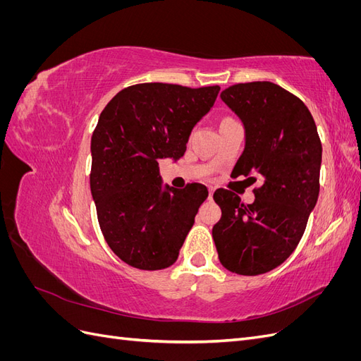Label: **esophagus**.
Listing matches in <instances>:
<instances>
[{"label": "esophagus", "mask_w": 361, "mask_h": 361, "mask_svg": "<svg viewBox=\"0 0 361 361\" xmlns=\"http://www.w3.org/2000/svg\"><path fill=\"white\" fill-rule=\"evenodd\" d=\"M214 191H215V187H212V185H211V187H209V197H212Z\"/></svg>", "instance_id": "obj_1"}]
</instances>
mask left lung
Returning a JSON list of instances; mask_svg holds the SVG:
<instances>
[{
  "mask_svg": "<svg viewBox=\"0 0 361 361\" xmlns=\"http://www.w3.org/2000/svg\"><path fill=\"white\" fill-rule=\"evenodd\" d=\"M223 102L241 118L245 147L233 173L260 178L256 199L245 204L218 188L221 220L212 236L221 265L259 276L281 265L297 248L318 202L322 145L309 108L269 81L231 85Z\"/></svg>",
  "mask_w": 361,
  "mask_h": 361,
  "instance_id": "8db88e82",
  "label": "left lung"
}]
</instances>
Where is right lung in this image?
I'll return each mask as SVG.
<instances>
[{"mask_svg": "<svg viewBox=\"0 0 361 361\" xmlns=\"http://www.w3.org/2000/svg\"><path fill=\"white\" fill-rule=\"evenodd\" d=\"M218 92L220 85L135 84L101 113L92 135L90 190L105 241L125 264L157 271L176 262L207 188L162 187L159 161L183 157Z\"/></svg>", "mask_w": 361, "mask_h": 361, "instance_id": "1", "label": "right lung"}]
</instances>
